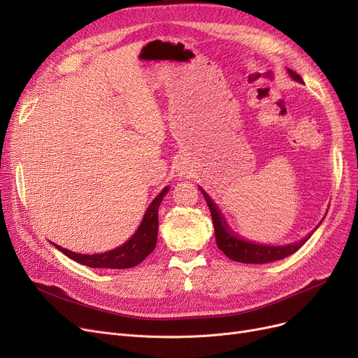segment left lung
<instances>
[{
  "instance_id": "left-lung-1",
  "label": "left lung",
  "mask_w": 358,
  "mask_h": 358,
  "mask_svg": "<svg viewBox=\"0 0 358 358\" xmlns=\"http://www.w3.org/2000/svg\"><path fill=\"white\" fill-rule=\"evenodd\" d=\"M287 72L295 79V81H298L301 84L303 83L302 78L298 73H295L294 71L287 69ZM201 192L203 193L205 201L210 210V215H213L217 245L222 250V252L226 254V257H229L233 261L245 262V264H267V262H273V261H279V259H283L289 255L295 254L296 250L310 239V236H307V237H303V239H301L295 243L286 245V246H267V245H258L254 242L243 241V239H241V237H237L229 229L226 220L222 218L217 205L206 194V192L202 189H201Z\"/></svg>"
}]
</instances>
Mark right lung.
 <instances>
[{
	"label": "right lung",
	"instance_id": "right-lung-1",
	"mask_svg": "<svg viewBox=\"0 0 358 358\" xmlns=\"http://www.w3.org/2000/svg\"><path fill=\"white\" fill-rule=\"evenodd\" d=\"M168 193V187H165L161 193H159L150 206L148 208L144 214V218L140 224V227L131 237L128 242L121 245L116 249L109 250L104 254H94V255H85V254H76L72 250L64 249L59 245H55L60 252L68 255L71 259L83 264V266L91 267V268H131L136 267L138 264L148 257L153 249L156 248L157 242V209L161 205L164 196Z\"/></svg>",
	"mask_w": 358,
	"mask_h": 358
}]
</instances>
